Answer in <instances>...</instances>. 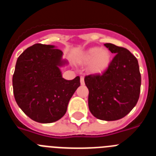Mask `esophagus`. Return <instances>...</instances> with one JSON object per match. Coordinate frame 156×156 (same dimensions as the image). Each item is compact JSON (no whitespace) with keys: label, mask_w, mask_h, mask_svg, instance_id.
<instances>
[{"label":"esophagus","mask_w":156,"mask_h":156,"mask_svg":"<svg viewBox=\"0 0 156 156\" xmlns=\"http://www.w3.org/2000/svg\"><path fill=\"white\" fill-rule=\"evenodd\" d=\"M80 83L82 85L84 84V77H83V76L80 77Z\"/></svg>","instance_id":"1"}]
</instances>
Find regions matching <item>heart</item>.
<instances>
[{
  "label": "heart",
  "mask_w": 156,
  "mask_h": 156,
  "mask_svg": "<svg viewBox=\"0 0 156 156\" xmlns=\"http://www.w3.org/2000/svg\"><path fill=\"white\" fill-rule=\"evenodd\" d=\"M111 53L108 49L98 47L85 51L80 56V62L89 64V69L94 74L102 73L111 62Z\"/></svg>",
  "instance_id": "1"
}]
</instances>
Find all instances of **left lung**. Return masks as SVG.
<instances>
[{
	"label": "left lung",
	"instance_id": "8db88e82",
	"mask_svg": "<svg viewBox=\"0 0 156 156\" xmlns=\"http://www.w3.org/2000/svg\"><path fill=\"white\" fill-rule=\"evenodd\" d=\"M104 45L116 55L101 75L85 76L89 90L88 106L97 119L118 120L133 109L139 99L141 83L139 65L126 48L109 43Z\"/></svg>",
	"mask_w": 156,
	"mask_h": 156
}]
</instances>
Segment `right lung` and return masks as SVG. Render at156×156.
Returning a JSON list of instances; mask_svg holds the SVG:
<instances>
[{"mask_svg":"<svg viewBox=\"0 0 156 156\" xmlns=\"http://www.w3.org/2000/svg\"><path fill=\"white\" fill-rule=\"evenodd\" d=\"M54 45L36 44L18 58L12 78L16 102L36 122L50 123L66 114L69 101L80 85V76L62 78L60 67L67 64Z\"/></svg>","mask_w":156,"mask_h":156,"instance_id":"obj_1","label":"right lung"}]
</instances>
